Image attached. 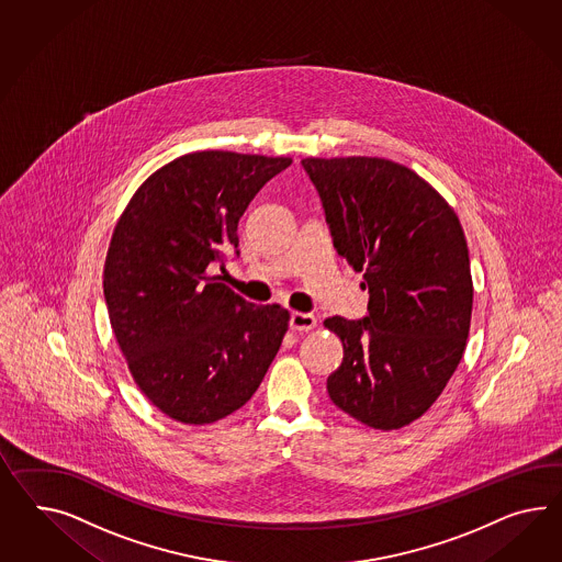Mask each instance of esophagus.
Segmentation results:
<instances>
[{
    "mask_svg": "<svg viewBox=\"0 0 562 562\" xmlns=\"http://www.w3.org/2000/svg\"><path fill=\"white\" fill-rule=\"evenodd\" d=\"M290 327H292L294 331H311V329L317 327V317L311 315V313H299V311H294V313L290 315Z\"/></svg>",
    "mask_w": 562,
    "mask_h": 562,
    "instance_id": "obj_1",
    "label": "esophagus"
}]
</instances>
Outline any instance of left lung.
Segmentation results:
<instances>
[{
  "mask_svg": "<svg viewBox=\"0 0 562 562\" xmlns=\"http://www.w3.org/2000/svg\"><path fill=\"white\" fill-rule=\"evenodd\" d=\"M335 251L364 272L368 317L323 321L344 344L327 379L335 405L391 431L419 419L467 348L469 247L454 209L409 167L382 157H306Z\"/></svg>",
  "mask_w": 562,
  "mask_h": 562,
  "instance_id": "1",
  "label": "left lung"
}]
</instances>
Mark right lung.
Segmentation results:
<instances>
[{
    "label": "right lung",
    "instance_id": "add662e5",
    "mask_svg": "<svg viewBox=\"0 0 562 562\" xmlns=\"http://www.w3.org/2000/svg\"><path fill=\"white\" fill-rule=\"evenodd\" d=\"M290 164L188 153L138 186L114 227L104 263L112 331L140 393L180 424L241 409L289 331L286 308L247 303L209 266H225L249 202Z\"/></svg>",
    "mask_w": 562,
    "mask_h": 562
}]
</instances>
